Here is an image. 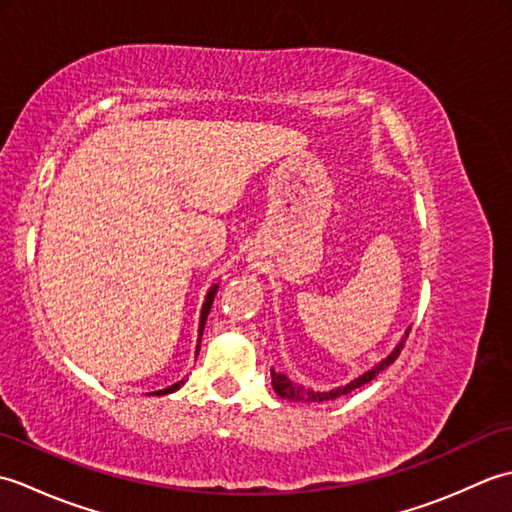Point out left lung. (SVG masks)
Masks as SVG:
<instances>
[{
  "label": "left lung",
  "mask_w": 512,
  "mask_h": 512,
  "mask_svg": "<svg viewBox=\"0 0 512 512\" xmlns=\"http://www.w3.org/2000/svg\"><path fill=\"white\" fill-rule=\"evenodd\" d=\"M407 336H409V330H407ZM402 345H405V339H402V341L396 345V350L391 352V354L385 358V361H380L378 365H374L372 369H369V372H365L363 376L354 378L352 383H347V385H343V387H336V389H330V391H314V389H306V387H301V385H297V383H292V380L286 378L284 374H277L275 369H270V378H273V389L277 391V396L288 398V400H295V402H325V400H336V398H341V396H345V394H350V391H354V389H358V387L367 385L369 380H374L380 372H383L385 367H389L391 363L396 361V358H398L400 352H402Z\"/></svg>",
  "instance_id": "obj_1"
}]
</instances>
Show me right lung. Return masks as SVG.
<instances>
[{
	"label": "right lung",
	"mask_w": 512,
	"mask_h": 512,
	"mask_svg": "<svg viewBox=\"0 0 512 512\" xmlns=\"http://www.w3.org/2000/svg\"><path fill=\"white\" fill-rule=\"evenodd\" d=\"M215 292H217V286H213L209 292H206V299H204V306H202V312H200V328H198V347H195V356H198L200 352V341H202V332H204V323H206V317H209L211 312V306H213V299H215ZM184 385V380H178L176 385H171L167 389H158L154 391L156 396H165V394H173V391L180 389Z\"/></svg>",
	"instance_id": "right-lung-1"
}]
</instances>
